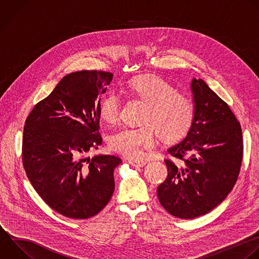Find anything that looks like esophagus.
<instances>
[{"label": "esophagus", "mask_w": 259, "mask_h": 259, "mask_svg": "<svg viewBox=\"0 0 259 259\" xmlns=\"http://www.w3.org/2000/svg\"><path fill=\"white\" fill-rule=\"evenodd\" d=\"M128 163L137 168L143 167L146 165V161H143V160H128Z\"/></svg>", "instance_id": "1"}]
</instances>
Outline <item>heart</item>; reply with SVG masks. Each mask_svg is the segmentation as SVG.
<instances>
[{
    "label": "heart",
    "instance_id": "heart-1",
    "mask_svg": "<svg viewBox=\"0 0 259 259\" xmlns=\"http://www.w3.org/2000/svg\"><path fill=\"white\" fill-rule=\"evenodd\" d=\"M130 92L147 103L140 127H123L109 139V147L127 158L142 157L145 149L156 145L158 133L167 142L181 139L190 128L194 118L192 101L179 94L167 81L153 75H142L128 84ZM121 98L116 93H109L100 103L101 118L113 124L118 121Z\"/></svg>",
    "mask_w": 259,
    "mask_h": 259
}]
</instances>
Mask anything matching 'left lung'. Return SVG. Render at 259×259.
<instances>
[{
  "instance_id": "left-lung-1",
  "label": "left lung",
  "mask_w": 259,
  "mask_h": 259,
  "mask_svg": "<svg viewBox=\"0 0 259 259\" xmlns=\"http://www.w3.org/2000/svg\"><path fill=\"white\" fill-rule=\"evenodd\" d=\"M190 90L192 124L168 149L183 163L165 160L168 176L157 189L162 206L180 219L197 218L219 205L234 187L243 157L241 125L229 105L201 79L193 78Z\"/></svg>"
}]
</instances>
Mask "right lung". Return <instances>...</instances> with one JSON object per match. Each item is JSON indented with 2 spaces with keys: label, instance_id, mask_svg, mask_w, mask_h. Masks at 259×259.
Segmentation results:
<instances>
[{
  "label": "right lung",
  "instance_id": "1",
  "mask_svg": "<svg viewBox=\"0 0 259 259\" xmlns=\"http://www.w3.org/2000/svg\"><path fill=\"white\" fill-rule=\"evenodd\" d=\"M111 73L80 71L65 76L25 121L22 161L27 177L53 209L71 219L97 214L114 191L121 160L85 155L98 149L100 97Z\"/></svg>",
  "mask_w": 259,
  "mask_h": 259
}]
</instances>
